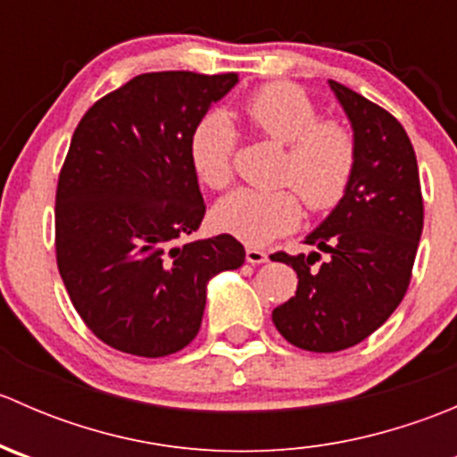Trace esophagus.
<instances>
[{
  "label": "esophagus",
  "instance_id": "34e87169",
  "mask_svg": "<svg viewBox=\"0 0 457 457\" xmlns=\"http://www.w3.org/2000/svg\"><path fill=\"white\" fill-rule=\"evenodd\" d=\"M245 258H247V262H252V265H261V262L270 261V256H267V252L258 250V247H247V250H245Z\"/></svg>",
  "mask_w": 457,
  "mask_h": 457
}]
</instances>
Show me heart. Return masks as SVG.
Here are the masks:
<instances>
[{"mask_svg":"<svg viewBox=\"0 0 457 457\" xmlns=\"http://www.w3.org/2000/svg\"><path fill=\"white\" fill-rule=\"evenodd\" d=\"M243 117L256 132L287 145L280 181L294 187L312 212L331 210L343 201L356 172V139L345 123L320 119V110L303 87L285 81L258 87L243 104ZM234 152L232 121L223 112L205 114L190 135V161L203 186L212 190L229 186ZM293 191L237 190L214 207V223L252 245L270 243L301 220V201Z\"/></svg>","mask_w":457,"mask_h":457,"instance_id":"b5f03b06","label":"heart"}]
</instances>
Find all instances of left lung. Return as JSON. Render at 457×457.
Wrapping results in <instances>:
<instances>
[{
	"mask_svg": "<svg viewBox=\"0 0 457 457\" xmlns=\"http://www.w3.org/2000/svg\"><path fill=\"white\" fill-rule=\"evenodd\" d=\"M356 139V172L343 201L305 238L325 252L271 254L298 274L296 296L271 312L294 347L331 353L353 347L394 314L411 280L425 220L416 152L394 114L329 81Z\"/></svg>",
	"mask_w": 457,
	"mask_h": 457,
	"instance_id": "8db88e82",
	"label": "left lung"
}]
</instances>
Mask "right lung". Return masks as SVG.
<instances>
[{"label": "right lung", "mask_w": 457, "mask_h": 457, "mask_svg": "<svg viewBox=\"0 0 457 457\" xmlns=\"http://www.w3.org/2000/svg\"><path fill=\"white\" fill-rule=\"evenodd\" d=\"M237 72H145L101 96L72 135L54 203L57 267L77 314L143 358L199 334L207 280L245 262L229 234L192 241L205 216L190 135Z\"/></svg>", "instance_id": "add662e5"}]
</instances>
